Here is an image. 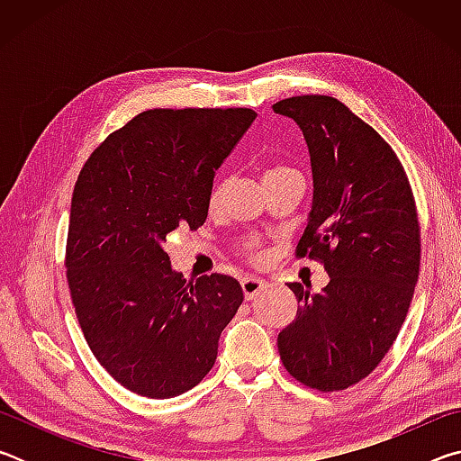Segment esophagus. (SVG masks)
Returning <instances> with one entry per match:
<instances>
[{"instance_id":"esophagus-1","label":"esophagus","mask_w":461,"mask_h":461,"mask_svg":"<svg viewBox=\"0 0 461 461\" xmlns=\"http://www.w3.org/2000/svg\"><path fill=\"white\" fill-rule=\"evenodd\" d=\"M264 288H267V283H264L262 278H256V276H246L241 280V291H244V296L248 301H252L258 296Z\"/></svg>"}]
</instances>
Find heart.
I'll use <instances>...</instances> for the list:
<instances>
[{
	"instance_id": "b5f03b06",
	"label": "heart",
	"mask_w": 461,
	"mask_h": 461,
	"mask_svg": "<svg viewBox=\"0 0 461 461\" xmlns=\"http://www.w3.org/2000/svg\"><path fill=\"white\" fill-rule=\"evenodd\" d=\"M294 170L283 167V165H270L267 170H264V183H270V181H276L280 176H286V175H293ZM221 193H223V181H215L212 191H209V207H217L221 201ZM240 254L244 256L246 260L249 262H260L262 260V249H260V241L249 238L246 241H241L240 246Z\"/></svg>"
}]
</instances>
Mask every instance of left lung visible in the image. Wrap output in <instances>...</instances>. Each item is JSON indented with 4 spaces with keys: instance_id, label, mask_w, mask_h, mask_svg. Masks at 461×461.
Wrapping results in <instances>:
<instances>
[{
    "instance_id": "1",
    "label": "left lung",
    "mask_w": 461,
    "mask_h": 461,
    "mask_svg": "<svg viewBox=\"0 0 461 461\" xmlns=\"http://www.w3.org/2000/svg\"><path fill=\"white\" fill-rule=\"evenodd\" d=\"M293 118L313 167V209L294 256L321 262L330 285L299 301L278 352L294 380L321 393L376 370L407 319L420 267L415 197L399 156L339 99L296 95L272 105Z\"/></svg>"
}]
</instances>
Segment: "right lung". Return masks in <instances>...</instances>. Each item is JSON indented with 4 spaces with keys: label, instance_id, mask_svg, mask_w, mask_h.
<instances>
[{
    "label": "right lung",
    "instance_id": "right-lung-1",
    "mask_svg": "<svg viewBox=\"0 0 461 461\" xmlns=\"http://www.w3.org/2000/svg\"><path fill=\"white\" fill-rule=\"evenodd\" d=\"M256 120L248 107L148 109L77 176L67 283L93 356L131 393L183 394L207 376L244 301L236 278H183L165 241L207 220L215 170Z\"/></svg>",
    "mask_w": 461,
    "mask_h": 461
}]
</instances>
